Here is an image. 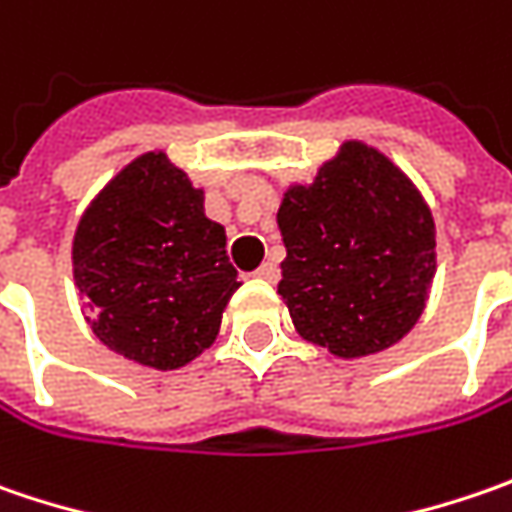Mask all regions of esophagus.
I'll return each mask as SVG.
<instances>
[{
  "instance_id": "obj_1",
  "label": "esophagus",
  "mask_w": 512,
  "mask_h": 512,
  "mask_svg": "<svg viewBox=\"0 0 512 512\" xmlns=\"http://www.w3.org/2000/svg\"><path fill=\"white\" fill-rule=\"evenodd\" d=\"M255 275H257V278H260V280H269V283H275V280L280 278L278 263H275V260H266V263H263V266L257 269Z\"/></svg>"
}]
</instances>
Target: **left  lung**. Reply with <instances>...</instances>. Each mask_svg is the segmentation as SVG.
<instances>
[{"mask_svg":"<svg viewBox=\"0 0 512 512\" xmlns=\"http://www.w3.org/2000/svg\"><path fill=\"white\" fill-rule=\"evenodd\" d=\"M278 295L300 338L358 358L398 344L424 312L435 223L401 168L344 143L312 186L283 194Z\"/></svg>","mask_w":512,"mask_h":512,"instance_id":"1","label":"left lung"}]
</instances>
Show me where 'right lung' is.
I'll use <instances>...</instances> for the list:
<instances>
[{"label":"right lung","instance_id":"right-lung-1","mask_svg":"<svg viewBox=\"0 0 512 512\" xmlns=\"http://www.w3.org/2000/svg\"><path fill=\"white\" fill-rule=\"evenodd\" d=\"M82 309L102 344L143 367L177 369L217 338L237 269L203 191L151 151L85 209L74 237Z\"/></svg>","mask_w":512,"mask_h":512}]
</instances>
